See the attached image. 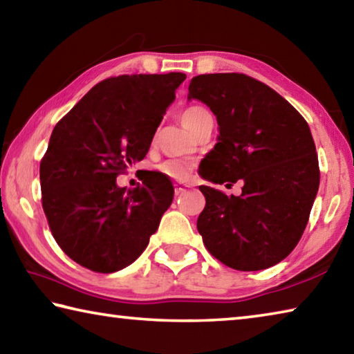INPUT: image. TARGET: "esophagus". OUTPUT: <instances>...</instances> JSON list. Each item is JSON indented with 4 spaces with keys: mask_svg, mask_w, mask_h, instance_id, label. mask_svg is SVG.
<instances>
[{
    "mask_svg": "<svg viewBox=\"0 0 354 354\" xmlns=\"http://www.w3.org/2000/svg\"><path fill=\"white\" fill-rule=\"evenodd\" d=\"M184 192H185V187H184V185L175 184V194H176V195H181V194H184Z\"/></svg>",
    "mask_w": 354,
    "mask_h": 354,
    "instance_id": "34e87169",
    "label": "esophagus"
}]
</instances>
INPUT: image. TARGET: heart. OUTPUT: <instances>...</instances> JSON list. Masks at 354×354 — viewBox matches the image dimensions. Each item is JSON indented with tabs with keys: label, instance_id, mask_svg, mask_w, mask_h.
I'll return each mask as SVG.
<instances>
[{
	"label": "heart",
	"instance_id": "1",
	"mask_svg": "<svg viewBox=\"0 0 354 354\" xmlns=\"http://www.w3.org/2000/svg\"><path fill=\"white\" fill-rule=\"evenodd\" d=\"M212 118L211 113L203 106H189L181 112V123L189 131H194L198 124H201L206 120ZM159 171L165 175L167 178L175 179V181H185L189 178V171H190V164L184 162V160H178V159H170L165 160V162L159 167Z\"/></svg>",
	"mask_w": 354,
	"mask_h": 354
}]
</instances>
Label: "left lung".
Masks as SVG:
<instances>
[{
    "mask_svg": "<svg viewBox=\"0 0 354 354\" xmlns=\"http://www.w3.org/2000/svg\"><path fill=\"white\" fill-rule=\"evenodd\" d=\"M189 98L211 107L220 127L201 176L243 183L239 196L200 185L206 198L196 221L203 243L236 270L274 266L301 239L320 184L306 120L272 87L243 73L192 77Z\"/></svg>",
    "mask_w": 354,
    "mask_h": 354,
    "instance_id": "1",
    "label": "left lung"
}]
</instances>
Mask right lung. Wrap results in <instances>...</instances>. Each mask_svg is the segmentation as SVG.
Masks as SVG:
<instances>
[{"label":"right lung","mask_w":354,"mask_h":354,"mask_svg":"<svg viewBox=\"0 0 354 354\" xmlns=\"http://www.w3.org/2000/svg\"><path fill=\"white\" fill-rule=\"evenodd\" d=\"M184 73L120 75L98 82L53 129L40 160L41 207L59 247L80 266L113 273L133 263L173 201L170 178L137 187L115 179L145 158Z\"/></svg>","instance_id":"1"}]
</instances>
